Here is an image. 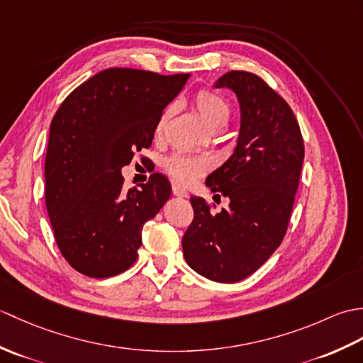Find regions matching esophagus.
I'll return each mask as SVG.
<instances>
[{
  "mask_svg": "<svg viewBox=\"0 0 363 363\" xmlns=\"http://www.w3.org/2000/svg\"><path fill=\"white\" fill-rule=\"evenodd\" d=\"M173 195L181 196V198H187L189 196V191L186 189H182V187L177 186V184H173Z\"/></svg>",
  "mask_w": 363,
  "mask_h": 363,
  "instance_id": "34e87169",
  "label": "esophagus"
}]
</instances>
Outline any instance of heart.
I'll use <instances>...</instances> for the list:
<instances>
[{
    "label": "heart",
    "mask_w": 363,
    "mask_h": 363,
    "mask_svg": "<svg viewBox=\"0 0 363 363\" xmlns=\"http://www.w3.org/2000/svg\"><path fill=\"white\" fill-rule=\"evenodd\" d=\"M194 106L201 115L204 123L212 130L223 129L230 118V106L225 96H221L217 91L203 89L195 94ZM169 109H167L156 125V135H162L168 121ZM165 172L173 177L176 182L187 186L201 177L207 169L211 168V160L206 157H191L186 154H173L169 156L164 164Z\"/></svg>",
    "instance_id": "obj_1"
}]
</instances>
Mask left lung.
<instances>
[{
    "label": "left lung",
    "mask_w": 363,
    "mask_h": 363,
    "mask_svg": "<svg viewBox=\"0 0 363 363\" xmlns=\"http://www.w3.org/2000/svg\"><path fill=\"white\" fill-rule=\"evenodd\" d=\"M240 101L235 151L207 177L229 198L228 209L191 196L194 220L182 237L187 264L217 282H238L259 269L287 233L304 160V140L289 103L250 72L233 70L215 84Z\"/></svg>",
    "instance_id": "1"
}]
</instances>
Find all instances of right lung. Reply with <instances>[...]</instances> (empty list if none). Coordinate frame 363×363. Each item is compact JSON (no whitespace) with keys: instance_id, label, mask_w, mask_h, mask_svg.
Here are the masks:
<instances>
[{"instance_id":"1","label":"right lung","mask_w":363,"mask_h":363,"mask_svg":"<svg viewBox=\"0 0 363 363\" xmlns=\"http://www.w3.org/2000/svg\"><path fill=\"white\" fill-rule=\"evenodd\" d=\"M189 73L107 68L59 106L45 159V201L64 259L89 277L134 265L142 228L172 194L164 174L125 189L121 167L150 148L165 106Z\"/></svg>"}]
</instances>
